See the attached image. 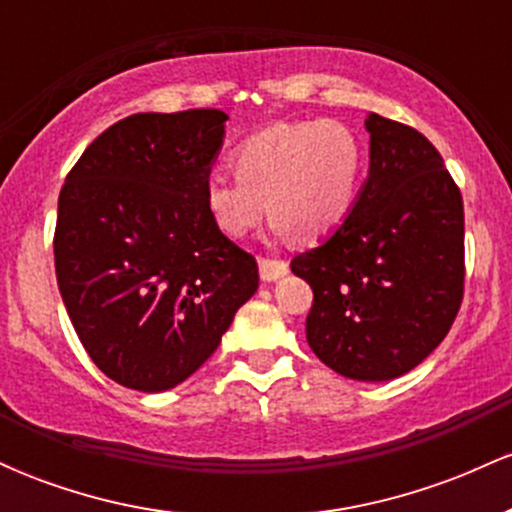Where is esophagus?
<instances>
[{
	"instance_id": "1",
	"label": "esophagus",
	"mask_w": 512,
	"mask_h": 512,
	"mask_svg": "<svg viewBox=\"0 0 512 512\" xmlns=\"http://www.w3.org/2000/svg\"><path fill=\"white\" fill-rule=\"evenodd\" d=\"M286 274H289V264H286L284 260H267V257H262L260 260L262 281H276Z\"/></svg>"
}]
</instances>
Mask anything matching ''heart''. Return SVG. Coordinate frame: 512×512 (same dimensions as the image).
Returning a JSON list of instances; mask_svg holds the SVG:
<instances>
[{"instance_id":"1","label":"heart","mask_w":512,"mask_h":512,"mask_svg":"<svg viewBox=\"0 0 512 512\" xmlns=\"http://www.w3.org/2000/svg\"><path fill=\"white\" fill-rule=\"evenodd\" d=\"M236 178L211 175L204 182V209L226 238H245L272 209V233L325 238L349 219L366 151L339 120L281 122L252 134L233 151Z\"/></svg>"}]
</instances>
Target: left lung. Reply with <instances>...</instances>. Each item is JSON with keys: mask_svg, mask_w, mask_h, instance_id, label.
<instances>
[{"mask_svg": "<svg viewBox=\"0 0 512 512\" xmlns=\"http://www.w3.org/2000/svg\"><path fill=\"white\" fill-rule=\"evenodd\" d=\"M366 132L368 178L349 219L291 272L313 289L315 356L344 378L385 383L419 366L460 310L464 209L424 134L375 113Z\"/></svg>", "mask_w": 512, "mask_h": 512, "instance_id": "8db88e82", "label": "left lung"}]
</instances>
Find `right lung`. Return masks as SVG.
<instances>
[{
	"label": "right lung",
	"mask_w": 512,
	"mask_h": 512,
	"mask_svg": "<svg viewBox=\"0 0 512 512\" xmlns=\"http://www.w3.org/2000/svg\"><path fill=\"white\" fill-rule=\"evenodd\" d=\"M221 110L139 113L81 154L57 204L55 272L81 344L115 383L180 385L260 284L255 257L204 209Z\"/></svg>",
	"instance_id": "add662e5"
}]
</instances>
